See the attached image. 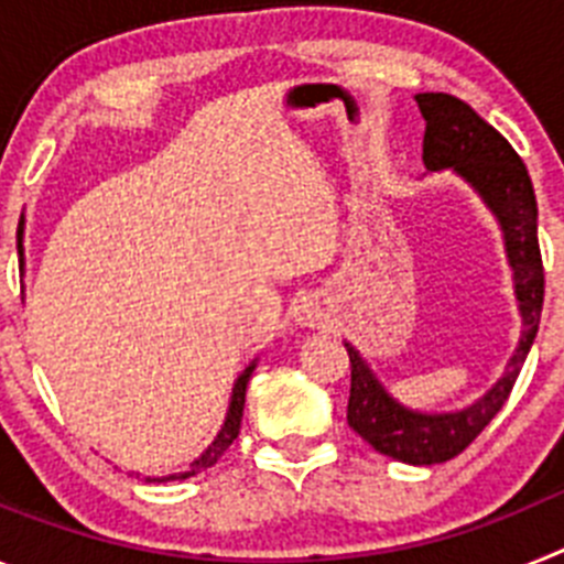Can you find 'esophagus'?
<instances>
[{"instance_id":"esophagus-1","label":"esophagus","mask_w":564,"mask_h":564,"mask_svg":"<svg viewBox=\"0 0 564 564\" xmlns=\"http://www.w3.org/2000/svg\"><path fill=\"white\" fill-rule=\"evenodd\" d=\"M322 318H325V313H322V307L318 305H302V311H299V322H302V325H307V327H316V325H322Z\"/></svg>"}]
</instances>
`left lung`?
Returning <instances> with one entry per match:
<instances>
[{"label":"left lung","mask_w":564,"mask_h":564,"mask_svg":"<svg viewBox=\"0 0 564 564\" xmlns=\"http://www.w3.org/2000/svg\"><path fill=\"white\" fill-rule=\"evenodd\" d=\"M426 132L423 166L460 177L491 212L502 234L508 268L514 279L517 311L522 318L520 341L502 376L475 403L455 412H423L398 401L361 352L344 341L350 356V403L347 423L372 449L410 466H435L460 455L486 430L511 395L528 350L540 330L545 273L536 239V197L525 163L511 143L486 123L466 101L446 93H417Z\"/></svg>","instance_id":"obj_1"}]
</instances>
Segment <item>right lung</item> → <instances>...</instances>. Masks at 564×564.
<instances>
[{"instance_id":"obj_1","label":"right lung","mask_w":564,"mask_h":564,"mask_svg":"<svg viewBox=\"0 0 564 564\" xmlns=\"http://www.w3.org/2000/svg\"><path fill=\"white\" fill-rule=\"evenodd\" d=\"M17 248H19V265H22V271H24V214H22V220H19ZM257 361H259V358H253V361L248 364L246 370H242L237 376V381H234V387H231V401H228V412H226V421H223L220 432H217V437H214V441L208 443V449L203 452L200 457H194V460L188 463V471H177V475H166V477H147V482L188 480V477L200 475V471L212 468L214 463H217L223 455H226V449H228V446H231L234 441H237V435H239V423H242V410H246V387H248V381H251V372L257 370Z\"/></svg>"}]
</instances>
